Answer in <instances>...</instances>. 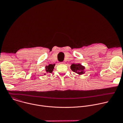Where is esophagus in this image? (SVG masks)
Listing matches in <instances>:
<instances>
[{
    "mask_svg": "<svg viewBox=\"0 0 123 123\" xmlns=\"http://www.w3.org/2000/svg\"><path fill=\"white\" fill-rule=\"evenodd\" d=\"M60 64H65V63H64V62H61Z\"/></svg>",
    "mask_w": 123,
    "mask_h": 123,
    "instance_id": "34e87169",
    "label": "esophagus"
}]
</instances>
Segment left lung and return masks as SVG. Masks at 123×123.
<instances>
[{"instance_id": "left-lung-1", "label": "left lung", "mask_w": 123, "mask_h": 123, "mask_svg": "<svg viewBox=\"0 0 123 123\" xmlns=\"http://www.w3.org/2000/svg\"><path fill=\"white\" fill-rule=\"evenodd\" d=\"M71 68L74 72L79 75L85 74V67L80 64H73L71 66Z\"/></svg>"}]
</instances>
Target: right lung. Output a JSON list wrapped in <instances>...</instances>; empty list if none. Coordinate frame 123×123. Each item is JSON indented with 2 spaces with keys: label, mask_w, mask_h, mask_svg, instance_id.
<instances>
[{
  "label": "right lung",
  "mask_w": 123,
  "mask_h": 123,
  "mask_svg": "<svg viewBox=\"0 0 123 123\" xmlns=\"http://www.w3.org/2000/svg\"><path fill=\"white\" fill-rule=\"evenodd\" d=\"M54 66L55 65H52V64H49L48 66H47L46 67V71L47 73H51L53 71V69L54 68Z\"/></svg>",
  "instance_id": "obj_1"
}]
</instances>
